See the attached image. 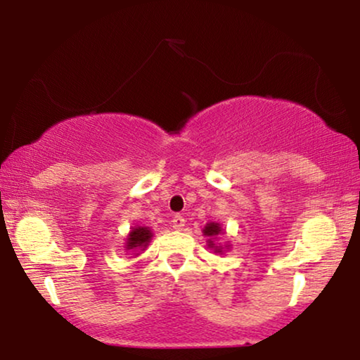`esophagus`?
<instances>
[{
    "instance_id": "1",
    "label": "esophagus",
    "mask_w": 360,
    "mask_h": 360,
    "mask_svg": "<svg viewBox=\"0 0 360 360\" xmlns=\"http://www.w3.org/2000/svg\"><path fill=\"white\" fill-rule=\"evenodd\" d=\"M172 226H174V229H176V231L184 229V226H185V218H184V216L175 214L174 219H172Z\"/></svg>"
}]
</instances>
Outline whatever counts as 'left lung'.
<instances>
[{"label":"left lung","mask_w":360,"mask_h":360,"mask_svg":"<svg viewBox=\"0 0 360 360\" xmlns=\"http://www.w3.org/2000/svg\"><path fill=\"white\" fill-rule=\"evenodd\" d=\"M219 233H221V228H219V224H216V223H210L205 228V236H210V238H213V236H218ZM210 245H211V248H214L213 240H210ZM216 250H218V252H221L219 248H216Z\"/></svg>","instance_id":"8db88e82"}]
</instances>
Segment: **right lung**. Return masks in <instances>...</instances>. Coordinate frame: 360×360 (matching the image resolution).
<instances>
[{
	"label": "right lung",
	"instance_id": "obj_1",
	"mask_svg": "<svg viewBox=\"0 0 360 360\" xmlns=\"http://www.w3.org/2000/svg\"><path fill=\"white\" fill-rule=\"evenodd\" d=\"M152 238V233L147 228H134L127 238V249L146 248Z\"/></svg>",
	"mask_w": 360,
	"mask_h": 360
}]
</instances>
